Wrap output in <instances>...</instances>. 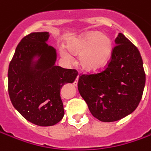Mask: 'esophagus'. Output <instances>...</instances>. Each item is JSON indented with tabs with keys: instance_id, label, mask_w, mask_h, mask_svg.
<instances>
[{
	"instance_id": "1",
	"label": "esophagus",
	"mask_w": 151,
	"mask_h": 151,
	"mask_svg": "<svg viewBox=\"0 0 151 151\" xmlns=\"http://www.w3.org/2000/svg\"><path fill=\"white\" fill-rule=\"evenodd\" d=\"M78 79H79V76H76V81H75V85L77 84V81H78Z\"/></svg>"
}]
</instances>
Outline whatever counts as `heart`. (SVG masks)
Returning a JSON list of instances; mask_svg holds the SVG:
<instances>
[{
    "instance_id": "1",
    "label": "heart",
    "mask_w": 151,
    "mask_h": 151,
    "mask_svg": "<svg viewBox=\"0 0 151 151\" xmlns=\"http://www.w3.org/2000/svg\"><path fill=\"white\" fill-rule=\"evenodd\" d=\"M70 51L80 54L79 61L85 70L94 72L107 66L112 58L113 41L105 33L90 32L73 38L67 42ZM61 55L67 60L71 55L65 49H61Z\"/></svg>"
}]
</instances>
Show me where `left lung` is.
I'll list each match as a JSON object with an SVG mask.
<instances>
[{
  "label": "left lung",
  "mask_w": 151,
  "mask_h": 151,
  "mask_svg": "<svg viewBox=\"0 0 151 151\" xmlns=\"http://www.w3.org/2000/svg\"><path fill=\"white\" fill-rule=\"evenodd\" d=\"M112 58L97 72L81 74L78 90L91 113L101 122H114L138 107L145 85V73L137 47L123 33L115 39Z\"/></svg>",
  "instance_id": "obj_1"
}]
</instances>
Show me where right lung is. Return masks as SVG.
Instances as JSON below:
<instances>
[{
  "mask_svg": "<svg viewBox=\"0 0 151 151\" xmlns=\"http://www.w3.org/2000/svg\"><path fill=\"white\" fill-rule=\"evenodd\" d=\"M48 32H31L18 44L9 64L8 93L14 107L27 121L38 126L56 124L64 116L60 88L72 83L78 72L55 65L56 52L45 43ZM40 55L34 67L33 56Z\"/></svg>",
  "mask_w": 151,
  "mask_h": 151,
  "instance_id": "right-lung-1",
  "label": "right lung"
}]
</instances>
